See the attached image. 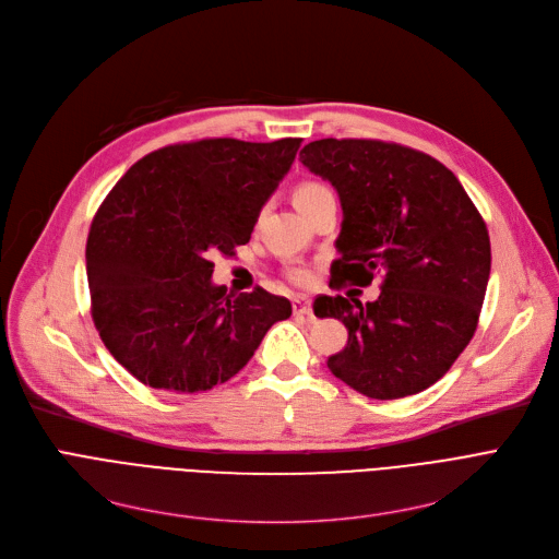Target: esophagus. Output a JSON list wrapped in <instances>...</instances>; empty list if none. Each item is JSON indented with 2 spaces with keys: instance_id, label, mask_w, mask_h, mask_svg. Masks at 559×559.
Wrapping results in <instances>:
<instances>
[{
  "instance_id": "esophagus-1",
  "label": "esophagus",
  "mask_w": 559,
  "mask_h": 559,
  "mask_svg": "<svg viewBox=\"0 0 559 559\" xmlns=\"http://www.w3.org/2000/svg\"><path fill=\"white\" fill-rule=\"evenodd\" d=\"M292 308H295L297 314L312 317V301L306 299V297H295V301H292Z\"/></svg>"
}]
</instances>
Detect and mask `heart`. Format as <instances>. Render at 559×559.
Returning a JSON list of instances; mask_svg holds the SVG:
<instances>
[{
	"instance_id": "heart-1",
	"label": "heart",
	"mask_w": 559,
	"mask_h": 559,
	"mask_svg": "<svg viewBox=\"0 0 559 559\" xmlns=\"http://www.w3.org/2000/svg\"><path fill=\"white\" fill-rule=\"evenodd\" d=\"M326 197H333V192L326 188V186H321V183H312V181H308V183H299L297 188H295V205L297 209L304 213V211H308L310 205H314L317 201H321V199H326ZM292 278H297V281H306V272H292Z\"/></svg>"
}]
</instances>
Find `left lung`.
Instances as JSON below:
<instances>
[{"label": "left lung", "instance_id": "1", "mask_svg": "<svg viewBox=\"0 0 559 559\" xmlns=\"http://www.w3.org/2000/svg\"><path fill=\"white\" fill-rule=\"evenodd\" d=\"M299 158L340 197L333 281L383 276L367 306L314 299L317 317H335L348 331L329 369L378 401L428 390L478 326L491 267L480 213L451 169L401 144L326 138Z\"/></svg>", "mask_w": 559, "mask_h": 559}]
</instances>
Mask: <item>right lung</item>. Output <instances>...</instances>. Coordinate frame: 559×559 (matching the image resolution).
Here are the masks:
<instances>
[{
	"instance_id": "1",
	"label": "right lung",
	"mask_w": 559,
	"mask_h": 559,
	"mask_svg": "<svg viewBox=\"0 0 559 559\" xmlns=\"http://www.w3.org/2000/svg\"><path fill=\"white\" fill-rule=\"evenodd\" d=\"M299 138L174 144L138 160L97 211L85 247L102 342L140 383L194 394L238 373L292 304L226 295L213 253L247 245Z\"/></svg>"
}]
</instances>
